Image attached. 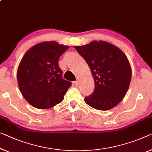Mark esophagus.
Here are the masks:
<instances>
[{
	"mask_svg": "<svg viewBox=\"0 0 152 152\" xmlns=\"http://www.w3.org/2000/svg\"><path fill=\"white\" fill-rule=\"evenodd\" d=\"M74 85H75V86H78V80L74 81Z\"/></svg>",
	"mask_w": 152,
	"mask_h": 152,
	"instance_id": "obj_1",
	"label": "esophagus"
}]
</instances>
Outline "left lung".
Instances as JSON below:
<instances>
[{
	"label": "left lung",
	"mask_w": 152,
	"mask_h": 152,
	"mask_svg": "<svg viewBox=\"0 0 152 152\" xmlns=\"http://www.w3.org/2000/svg\"><path fill=\"white\" fill-rule=\"evenodd\" d=\"M74 48L86 61L94 79V93L85 97V102L100 110L115 107L126 96L132 77L126 54L104 41H93Z\"/></svg>",
	"instance_id": "1"
}]
</instances>
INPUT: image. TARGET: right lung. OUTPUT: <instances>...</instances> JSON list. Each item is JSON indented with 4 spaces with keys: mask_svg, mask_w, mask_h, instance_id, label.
I'll use <instances>...</instances> for the list:
<instances>
[{
    "mask_svg": "<svg viewBox=\"0 0 152 152\" xmlns=\"http://www.w3.org/2000/svg\"><path fill=\"white\" fill-rule=\"evenodd\" d=\"M68 48L56 42H44L33 46L22 57L17 71L18 87L34 107L46 109L63 101L72 83L62 78L58 61Z\"/></svg>",
    "mask_w": 152,
    "mask_h": 152,
    "instance_id": "obj_1",
    "label": "right lung"
}]
</instances>
